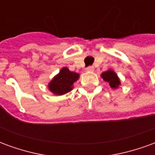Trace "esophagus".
Here are the masks:
<instances>
[{
	"mask_svg": "<svg viewBox=\"0 0 155 155\" xmlns=\"http://www.w3.org/2000/svg\"><path fill=\"white\" fill-rule=\"evenodd\" d=\"M94 68L93 67V66H88L87 68H86V71H94Z\"/></svg>",
	"mask_w": 155,
	"mask_h": 155,
	"instance_id": "obj_1",
	"label": "esophagus"
}]
</instances>
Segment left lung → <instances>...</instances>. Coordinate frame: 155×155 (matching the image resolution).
<instances>
[{"instance_id":"obj_1","label":"left lung","mask_w":155,"mask_h":155,"mask_svg":"<svg viewBox=\"0 0 155 155\" xmlns=\"http://www.w3.org/2000/svg\"><path fill=\"white\" fill-rule=\"evenodd\" d=\"M101 77L103 78V80L104 81L108 82L110 84L112 89H116L120 86V81L116 73L113 71L112 70H109V71L103 72L101 74Z\"/></svg>"}]
</instances>
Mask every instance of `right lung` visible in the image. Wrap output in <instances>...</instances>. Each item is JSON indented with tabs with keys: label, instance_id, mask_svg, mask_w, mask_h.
I'll use <instances>...</instances> for the list:
<instances>
[{
	"label": "right lung",
	"instance_id": "1",
	"mask_svg": "<svg viewBox=\"0 0 155 155\" xmlns=\"http://www.w3.org/2000/svg\"><path fill=\"white\" fill-rule=\"evenodd\" d=\"M80 77V74L72 72L67 67L61 69L48 84L49 90L54 94L62 95L73 89V84Z\"/></svg>",
	"mask_w": 155,
	"mask_h": 155
}]
</instances>
